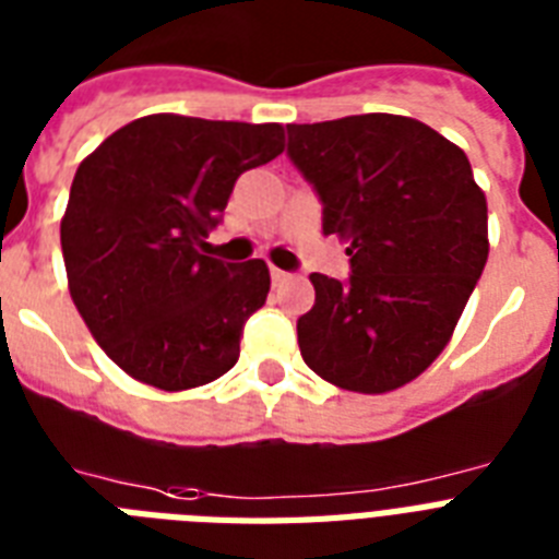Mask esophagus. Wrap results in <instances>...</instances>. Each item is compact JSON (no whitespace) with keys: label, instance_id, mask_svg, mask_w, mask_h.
Instances as JSON below:
<instances>
[{"label":"esophagus","instance_id":"34e87169","mask_svg":"<svg viewBox=\"0 0 559 559\" xmlns=\"http://www.w3.org/2000/svg\"><path fill=\"white\" fill-rule=\"evenodd\" d=\"M271 280H274V285H283L292 280V274H288V271H283V267H271Z\"/></svg>","mask_w":559,"mask_h":559}]
</instances>
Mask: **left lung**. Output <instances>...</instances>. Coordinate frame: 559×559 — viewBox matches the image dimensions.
<instances>
[{
  "label": "left lung",
  "instance_id": "8db88e82",
  "mask_svg": "<svg viewBox=\"0 0 559 559\" xmlns=\"http://www.w3.org/2000/svg\"><path fill=\"white\" fill-rule=\"evenodd\" d=\"M288 155L352 262L349 283L308 276L302 360L341 390H399L444 352L488 262V202L471 160L421 120L383 111L288 123Z\"/></svg>",
  "mask_w": 559,
  "mask_h": 559
}]
</instances>
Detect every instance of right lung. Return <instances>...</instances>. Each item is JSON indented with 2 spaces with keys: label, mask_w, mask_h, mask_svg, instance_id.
<instances>
[{
  "label": "right lung",
  "mask_w": 559,
  "mask_h": 559,
  "mask_svg": "<svg viewBox=\"0 0 559 559\" xmlns=\"http://www.w3.org/2000/svg\"><path fill=\"white\" fill-rule=\"evenodd\" d=\"M285 150L280 123L146 115L80 160L60 245L69 294L100 349L164 392L234 369L245 320L265 306L262 259L202 253L236 178Z\"/></svg>",
  "instance_id": "obj_1"
}]
</instances>
